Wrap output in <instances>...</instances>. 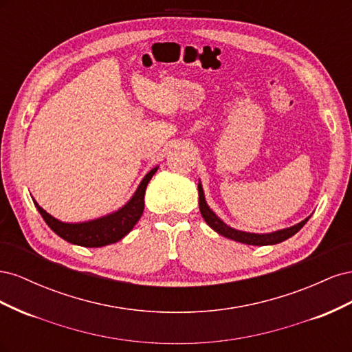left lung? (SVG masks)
I'll list each match as a JSON object with an SVG mask.
<instances>
[{
  "mask_svg": "<svg viewBox=\"0 0 352 352\" xmlns=\"http://www.w3.org/2000/svg\"><path fill=\"white\" fill-rule=\"evenodd\" d=\"M198 195H199V211H201V216L202 219L206 220L207 225L212 229L216 230L219 235L229 238L232 241H236V242H242V243H247V245H274V243H279L286 241L287 238L294 236L295 233L300 230L305 223L310 219L308 216L305 220L300 221L298 225L291 226V228H286L282 230H276L272 233H250V232H242V230H236L230 226H228L225 221L220 220L214 212L211 211V208L207 206L206 202V197H204V190H202L201 182L198 184Z\"/></svg>",
  "mask_w": 352,
  "mask_h": 352,
  "instance_id": "obj_1",
  "label": "left lung"
}]
</instances>
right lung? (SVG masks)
Here are the masks:
<instances>
[{
  "label": "right lung",
  "mask_w": 352,
  "mask_h": 352,
  "mask_svg": "<svg viewBox=\"0 0 352 352\" xmlns=\"http://www.w3.org/2000/svg\"><path fill=\"white\" fill-rule=\"evenodd\" d=\"M158 167H154L151 172H148L142 182L135 190L133 197L127 201V204L123 206L120 210H117L109 216H104L100 219H95L91 221L83 223H65L60 221L56 217L38 206V202L34 201L35 207L38 208L39 214L45 220L47 225L51 228L52 232H56L60 238L65 241L80 245V247L87 248H100L110 245L114 242H119L129 233L133 226L141 219L144 212V197L148 182H150Z\"/></svg>",
  "instance_id": "1"
}]
</instances>
